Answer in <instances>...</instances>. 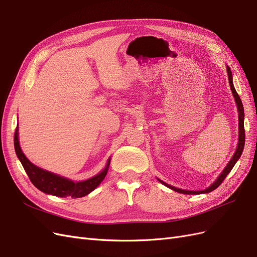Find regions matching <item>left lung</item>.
<instances>
[{"label":"left lung","mask_w":257,"mask_h":257,"mask_svg":"<svg viewBox=\"0 0 257 257\" xmlns=\"http://www.w3.org/2000/svg\"><path fill=\"white\" fill-rule=\"evenodd\" d=\"M226 69H227V75H228V81H229V85H230V90H231V93L232 95H234L235 97V102H236V105H237V109H238V120H239V139H238V145H237V149H236V152L234 153V155H232L231 160L228 162V164L226 165V167H225L223 169V172L221 173V175L217 177L216 180L209 186V188H207L206 190L204 191H186V190H181V189H178V188H175V186L173 185H169L167 184L166 182L160 180V179H158V180L162 183L164 184L165 186H167V188L172 189L173 191L175 192H178V193H182V194H205V193H209V192H212L213 190H215L217 186H220V184L223 182V180L225 178H226V176L230 173V170L232 169V167L235 166V164L237 163V161L239 160V158L241 157V154H242V151H243V147H244V142H245V134H244V125H243V120H244V110H243V105H242V102H241V99L238 95V93L236 92L235 90V87L234 84H232V75H231V71L230 68L228 66H226Z\"/></svg>","instance_id":"left-lung-1"}]
</instances>
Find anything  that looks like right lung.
<instances>
[{"mask_svg": "<svg viewBox=\"0 0 257 257\" xmlns=\"http://www.w3.org/2000/svg\"><path fill=\"white\" fill-rule=\"evenodd\" d=\"M14 145L15 151H16L17 157L20 160L26 173L28 174L31 182L40 191L58 197L71 196L72 198H79L88 195L89 193L96 189L100 182L104 180L110 164V160H108L106 167L96 176L88 179V180L74 182L67 178L47 172V170L37 167L33 163H31L20 148L18 139V127L16 128V132H15Z\"/></svg>", "mask_w": 257, "mask_h": 257, "instance_id": "right-lung-1", "label": "right lung"}]
</instances>
